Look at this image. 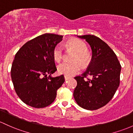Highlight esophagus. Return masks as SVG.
Listing matches in <instances>:
<instances>
[{
  "instance_id": "esophagus-1",
  "label": "esophagus",
  "mask_w": 133,
  "mask_h": 133,
  "mask_svg": "<svg viewBox=\"0 0 133 133\" xmlns=\"http://www.w3.org/2000/svg\"><path fill=\"white\" fill-rule=\"evenodd\" d=\"M69 78H70L69 77L65 76V81H68V80H69Z\"/></svg>"
}]
</instances>
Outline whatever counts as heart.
Here are the masks:
<instances>
[{
  "label": "heart",
  "instance_id": "heart-1",
  "mask_svg": "<svg viewBox=\"0 0 133 133\" xmlns=\"http://www.w3.org/2000/svg\"><path fill=\"white\" fill-rule=\"evenodd\" d=\"M68 47L75 52L72 61L73 63L63 62L58 66V72L59 74L71 77L80 72L81 66L85 65L89 62L91 56L87 51V45L82 41L77 38L70 40L67 43ZM52 56L57 62H59L63 56V49L60 44L56 45L52 51ZM79 62V64L78 63Z\"/></svg>",
  "mask_w": 133,
  "mask_h": 133
}]
</instances>
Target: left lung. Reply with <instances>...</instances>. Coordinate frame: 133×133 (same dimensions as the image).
Instances as JSON below:
<instances>
[{
	"mask_svg": "<svg viewBox=\"0 0 133 133\" xmlns=\"http://www.w3.org/2000/svg\"><path fill=\"white\" fill-rule=\"evenodd\" d=\"M77 37L89 44L92 59L87 70L75 77L77 85L74 97L78 106L94 110L107 105L115 95L119 86L121 66L115 52L99 38L92 35ZM90 75L91 79L84 78Z\"/></svg>",
	"mask_w": 133,
	"mask_h": 133,
	"instance_id": "1",
	"label": "left lung"
}]
</instances>
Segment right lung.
Here are the masks:
<instances>
[{
  "mask_svg": "<svg viewBox=\"0 0 133 133\" xmlns=\"http://www.w3.org/2000/svg\"><path fill=\"white\" fill-rule=\"evenodd\" d=\"M62 38V35L44 34L27 42L16 54L11 78L16 92L26 105L44 108L55 101L65 78L63 75L51 76L57 70L52 51Z\"/></svg>",
  "mask_w": 133,
  "mask_h": 133,
  "instance_id": "right-lung-1",
  "label": "right lung"
}]
</instances>
